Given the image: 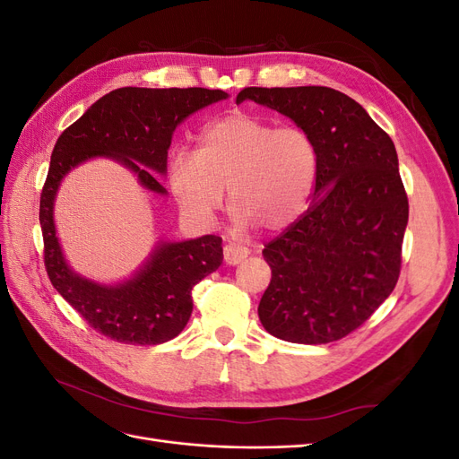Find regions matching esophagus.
I'll use <instances>...</instances> for the list:
<instances>
[{"label": "esophagus", "instance_id": "1", "mask_svg": "<svg viewBox=\"0 0 459 459\" xmlns=\"http://www.w3.org/2000/svg\"><path fill=\"white\" fill-rule=\"evenodd\" d=\"M247 256H248L247 247L235 245V243H230V245L224 247V260H226L228 266H238V264H241Z\"/></svg>", "mask_w": 459, "mask_h": 459}]
</instances>
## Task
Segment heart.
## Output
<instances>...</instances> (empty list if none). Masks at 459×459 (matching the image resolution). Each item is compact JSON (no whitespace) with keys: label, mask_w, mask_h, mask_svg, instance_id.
Instances as JSON below:
<instances>
[{"label":"heart","mask_w":459,"mask_h":459,"mask_svg":"<svg viewBox=\"0 0 459 459\" xmlns=\"http://www.w3.org/2000/svg\"><path fill=\"white\" fill-rule=\"evenodd\" d=\"M317 174V149L297 126L247 113L206 124L195 155L178 151L166 179L189 220L211 226L228 187L233 226L280 231L304 212Z\"/></svg>","instance_id":"1"}]
</instances>
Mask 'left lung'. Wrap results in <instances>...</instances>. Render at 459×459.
Instances as JSON below:
<instances>
[{"instance_id":"left-lung-1","label":"left lung","mask_w":459,"mask_h":459,"mask_svg":"<svg viewBox=\"0 0 459 459\" xmlns=\"http://www.w3.org/2000/svg\"><path fill=\"white\" fill-rule=\"evenodd\" d=\"M307 132L317 149L314 199L262 255L272 281L258 304L270 335L325 344L362 325L393 293L408 226L398 155L368 110L324 86L245 88Z\"/></svg>"}]
</instances>
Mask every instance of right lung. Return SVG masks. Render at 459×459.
<instances>
[{"label":"right lung","instance_id":"1","mask_svg":"<svg viewBox=\"0 0 459 459\" xmlns=\"http://www.w3.org/2000/svg\"><path fill=\"white\" fill-rule=\"evenodd\" d=\"M228 97L206 88H120L97 100L55 143L39 197L46 270L57 293L101 335L126 344H160L178 337L193 312V287L224 260L221 239H159L126 280L93 281L71 268L59 241L55 199L63 179L80 164L108 159L130 170L145 191L169 195L157 176H166L176 128Z\"/></svg>","mask_w":459,"mask_h":459}]
</instances>
